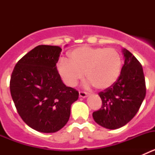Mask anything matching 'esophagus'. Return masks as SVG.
Listing matches in <instances>:
<instances>
[{
    "mask_svg": "<svg viewBox=\"0 0 155 155\" xmlns=\"http://www.w3.org/2000/svg\"><path fill=\"white\" fill-rule=\"evenodd\" d=\"M87 94H88V93L86 92V91H79V96H80L81 98H85Z\"/></svg>",
    "mask_w": 155,
    "mask_h": 155,
    "instance_id": "34e87169",
    "label": "esophagus"
}]
</instances>
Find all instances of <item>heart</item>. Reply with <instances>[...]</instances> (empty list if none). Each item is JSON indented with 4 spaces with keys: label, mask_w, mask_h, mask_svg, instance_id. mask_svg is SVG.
Masks as SVG:
<instances>
[{
    "label": "heart",
    "mask_w": 155,
    "mask_h": 155,
    "mask_svg": "<svg viewBox=\"0 0 155 155\" xmlns=\"http://www.w3.org/2000/svg\"><path fill=\"white\" fill-rule=\"evenodd\" d=\"M123 61L114 48L81 46L61 58L57 70L65 83L75 86L84 76L98 90L108 89L116 84L121 74Z\"/></svg>",
    "instance_id": "heart-1"
}]
</instances>
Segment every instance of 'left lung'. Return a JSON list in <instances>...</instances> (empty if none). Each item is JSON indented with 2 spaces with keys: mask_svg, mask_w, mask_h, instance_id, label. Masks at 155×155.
Segmentation results:
<instances>
[{
  "mask_svg": "<svg viewBox=\"0 0 155 155\" xmlns=\"http://www.w3.org/2000/svg\"><path fill=\"white\" fill-rule=\"evenodd\" d=\"M124 64L116 84L98 93L102 107L92 113L98 125L115 130L134 118L146 95L143 68L137 59L126 49L123 50Z\"/></svg>",
  "mask_w": 155,
  "mask_h": 155,
  "instance_id": "1",
  "label": "left lung"
}]
</instances>
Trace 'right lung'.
I'll return each instance as SVG.
<instances>
[{
  "mask_svg": "<svg viewBox=\"0 0 155 155\" xmlns=\"http://www.w3.org/2000/svg\"><path fill=\"white\" fill-rule=\"evenodd\" d=\"M61 50L57 46H36L18 61L11 76V94L18 113L39 132L63 128L71 105L78 98V91L63 83L57 69Z\"/></svg>",
  "mask_w": 155,
  "mask_h": 155,
  "instance_id": "1",
  "label": "right lung"
}]
</instances>
